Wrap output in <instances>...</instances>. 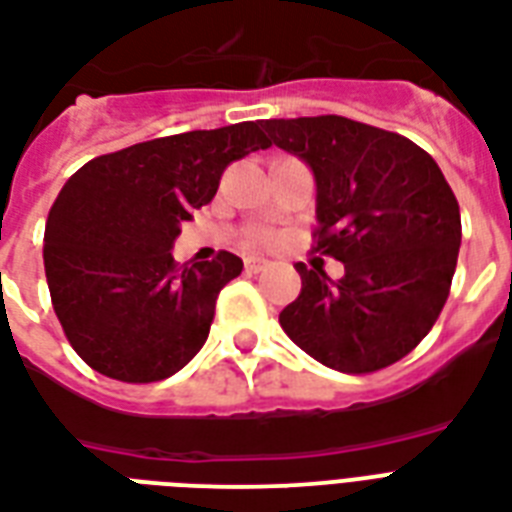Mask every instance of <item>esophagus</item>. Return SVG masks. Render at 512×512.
<instances>
[{
  "label": "esophagus",
  "instance_id": "34e87169",
  "mask_svg": "<svg viewBox=\"0 0 512 512\" xmlns=\"http://www.w3.org/2000/svg\"><path fill=\"white\" fill-rule=\"evenodd\" d=\"M269 267L267 259H261V256H248L245 259V272H264Z\"/></svg>",
  "mask_w": 512,
  "mask_h": 512
}]
</instances>
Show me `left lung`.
<instances>
[{
    "label": "left lung",
    "mask_w": 512,
    "mask_h": 512,
    "mask_svg": "<svg viewBox=\"0 0 512 512\" xmlns=\"http://www.w3.org/2000/svg\"><path fill=\"white\" fill-rule=\"evenodd\" d=\"M261 128L312 170L318 251L344 264L339 280L296 264L301 293L280 326L344 374L392 366L433 328L457 269L462 221L438 162L406 136L336 114Z\"/></svg>",
    "instance_id": "1"
}]
</instances>
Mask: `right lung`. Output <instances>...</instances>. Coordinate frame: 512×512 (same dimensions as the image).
I'll return each mask as SVG.
<instances>
[{"label":"right lung","instance_id":"add662e5","mask_svg":"<svg viewBox=\"0 0 512 512\" xmlns=\"http://www.w3.org/2000/svg\"><path fill=\"white\" fill-rule=\"evenodd\" d=\"M259 122L189 130L95 157L63 184L45 227V275L66 339L120 382H160L200 352L235 253L178 269L181 224L229 162L267 149Z\"/></svg>","mask_w":512,"mask_h":512}]
</instances>
